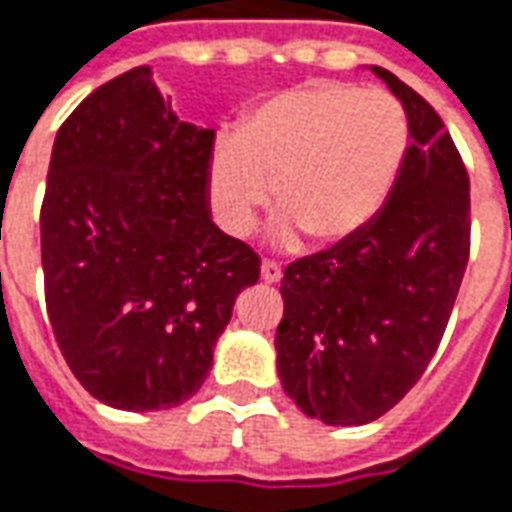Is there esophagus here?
<instances>
[{"label":"esophagus","mask_w":512,"mask_h":512,"mask_svg":"<svg viewBox=\"0 0 512 512\" xmlns=\"http://www.w3.org/2000/svg\"><path fill=\"white\" fill-rule=\"evenodd\" d=\"M262 281H267V284H276V281H281V264L262 262Z\"/></svg>","instance_id":"1"}]
</instances>
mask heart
Listing matches in <instances>:
<instances>
[{
  "label": "heart",
  "mask_w": 512,
  "mask_h": 512,
  "mask_svg": "<svg viewBox=\"0 0 512 512\" xmlns=\"http://www.w3.org/2000/svg\"><path fill=\"white\" fill-rule=\"evenodd\" d=\"M410 144L404 108L384 91L348 83L292 88L262 102L209 167L214 217L248 234L276 186L284 206L273 225L278 245L303 234L334 245L365 231L398 181Z\"/></svg>",
  "instance_id": "b5f03b06"
}]
</instances>
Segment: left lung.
I'll use <instances>...</instances> for the list:
<instances>
[{
  "instance_id": "obj_1",
  "label": "left lung",
  "mask_w": 512,
  "mask_h": 512,
  "mask_svg": "<svg viewBox=\"0 0 512 512\" xmlns=\"http://www.w3.org/2000/svg\"><path fill=\"white\" fill-rule=\"evenodd\" d=\"M410 147L365 231L284 270L276 368L298 410L329 426L382 418L438 351L468 264L471 195L435 108L382 66Z\"/></svg>"
}]
</instances>
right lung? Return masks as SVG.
Segmentation results:
<instances>
[{"instance_id": "1", "label": "right lung", "mask_w": 512, "mask_h": 512, "mask_svg": "<svg viewBox=\"0 0 512 512\" xmlns=\"http://www.w3.org/2000/svg\"><path fill=\"white\" fill-rule=\"evenodd\" d=\"M214 130L181 122L136 66L91 91L55 136L41 206L47 312L91 396L130 412L200 390L259 256L209 211Z\"/></svg>"}]
</instances>
